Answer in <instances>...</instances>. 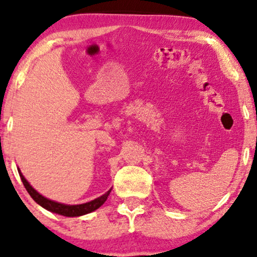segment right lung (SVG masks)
Instances as JSON below:
<instances>
[{
	"instance_id": "1",
	"label": "right lung",
	"mask_w": 257,
	"mask_h": 257,
	"mask_svg": "<svg viewBox=\"0 0 257 257\" xmlns=\"http://www.w3.org/2000/svg\"><path fill=\"white\" fill-rule=\"evenodd\" d=\"M19 174L28 193H29L31 198H33L38 205L42 206L45 209L50 210L52 213L59 214V215H63V216H80V215H84V214L93 212V210L99 208V207L106 201L107 196L111 192L110 189V191H107L105 194L99 196V198L94 199L90 202L82 203V205H64V203H59V202L52 201V200L44 198V196L41 195L36 189L33 188V186H30V184L27 181V179L23 177V174L21 173L20 170H19Z\"/></svg>"
}]
</instances>
